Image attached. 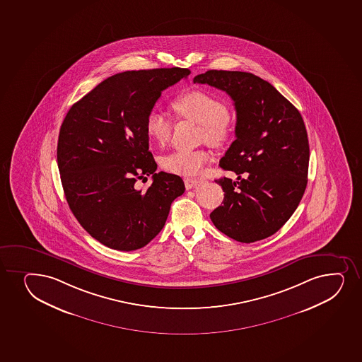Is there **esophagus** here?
<instances>
[{"instance_id": "34e87169", "label": "esophagus", "mask_w": 362, "mask_h": 362, "mask_svg": "<svg viewBox=\"0 0 362 362\" xmlns=\"http://www.w3.org/2000/svg\"><path fill=\"white\" fill-rule=\"evenodd\" d=\"M195 183H196L195 179H192V178L184 179V184H185V189H187V190H190V189H192V187H194V185H195Z\"/></svg>"}]
</instances>
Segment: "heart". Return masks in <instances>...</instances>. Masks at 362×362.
<instances>
[{
    "label": "heart",
    "mask_w": 362,
    "mask_h": 362,
    "mask_svg": "<svg viewBox=\"0 0 362 362\" xmlns=\"http://www.w3.org/2000/svg\"><path fill=\"white\" fill-rule=\"evenodd\" d=\"M172 108L179 118L201 125V137L213 146H223L233 132V122L228 108L220 98L204 90H191L179 95L172 102ZM172 124L158 110H151L146 119V134L158 146H165L171 137ZM211 155L207 151H177L163 160L165 170L173 175L192 177L204 170Z\"/></svg>",
    "instance_id": "b5f03b06"
}]
</instances>
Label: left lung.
Wrapping results in <instances>:
<instances>
[{
    "label": "left lung",
    "mask_w": 362,
    "mask_h": 362,
    "mask_svg": "<svg viewBox=\"0 0 362 362\" xmlns=\"http://www.w3.org/2000/svg\"><path fill=\"white\" fill-rule=\"evenodd\" d=\"M194 83L223 90L236 108V139L220 160L236 182L223 178V201L211 213L219 231L252 243L272 236L300 204L308 175L305 122L291 102L255 74L211 69Z\"/></svg>",
    "instance_id": "obj_1"
}]
</instances>
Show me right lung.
I'll return each mask as SVG.
<instances>
[{
    "instance_id": "add662e5",
    "label": "right lung",
    "mask_w": 362,
    "mask_h": 362,
    "mask_svg": "<svg viewBox=\"0 0 362 362\" xmlns=\"http://www.w3.org/2000/svg\"><path fill=\"white\" fill-rule=\"evenodd\" d=\"M189 74L179 67L114 74L66 114L57 153L66 199L84 230L108 248H143L184 194L179 175L155 173L146 119L163 90ZM151 174V187L137 191L136 179Z\"/></svg>"
}]
</instances>
